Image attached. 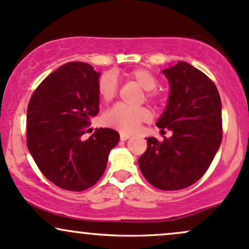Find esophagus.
Returning a JSON list of instances; mask_svg holds the SVG:
<instances>
[{"mask_svg":"<svg viewBox=\"0 0 249 249\" xmlns=\"http://www.w3.org/2000/svg\"><path fill=\"white\" fill-rule=\"evenodd\" d=\"M129 138L130 135H128V134H124V133L120 134V140H121V141H127Z\"/></svg>","mask_w":249,"mask_h":249,"instance_id":"1","label":"esophagus"}]
</instances>
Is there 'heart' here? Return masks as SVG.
I'll use <instances>...</instances> for the list:
<instances>
[{"label": "heart", "instance_id": "obj_1", "mask_svg": "<svg viewBox=\"0 0 249 249\" xmlns=\"http://www.w3.org/2000/svg\"><path fill=\"white\" fill-rule=\"evenodd\" d=\"M130 80L146 90L147 101L158 103L160 101L161 95L156 90L158 87V77L154 72L146 68L130 69L125 72ZM119 85L111 72H103L97 80V94L103 102H110L115 99ZM150 120V111L146 107L129 108L124 105H115L108 109L103 115V122L108 127L120 130L121 133H133L139 128V125Z\"/></svg>", "mask_w": 249, "mask_h": 249}]
</instances>
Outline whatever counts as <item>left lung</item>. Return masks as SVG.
I'll list each match as a JSON object with an SVG mask.
<instances>
[{
  "label": "left lung",
  "mask_w": 249,
  "mask_h": 249,
  "mask_svg": "<svg viewBox=\"0 0 249 249\" xmlns=\"http://www.w3.org/2000/svg\"><path fill=\"white\" fill-rule=\"evenodd\" d=\"M163 74L170 95L156 125L173 135L162 142L148 138L147 150L138 162L150 185L178 191L202 178L221 144V99L213 81L189 63L178 61Z\"/></svg>",
  "instance_id": "obj_1"
}]
</instances>
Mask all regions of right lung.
Returning a JSON list of instances; mask_svg holds the SVG:
<instances>
[{
    "mask_svg": "<svg viewBox=\"0 0 249 249\" xmlns=\"http://www.w3.org/2000/svg\"><path fill=\"white\" fill-rule=\"evenodd\" d=\"M99 76L89 63H66L42 81L28 103V149L42 174L66 191L94 186L119 142L110 128L83 136L99 113Z\"/></svg>",
    "mask_w": 249,
    "mask_h": 249,
    "instance_id": "1",
    "label": "right lung"
}]
</instances>
